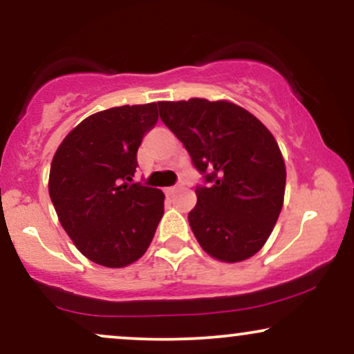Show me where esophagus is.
I'll use <instances>...</instances> for the list:
<instances>
[{
    "instance_id": "obj_1",
    "label": "esophagus",
    "mask_w": 354,
    "mask_h": 354,
    "mask_svg": "<svg viewBox=\"0 0 354 354\" xmlns=\"http://www.w3.org/2000/svg\"><path fill=\"white\" fill-rule=\"evenodd\" d=\"M176 189H180V185H174V186H169V188H166V193L168 194H173L174 191Z\"/></svg>"
}]
</instances>
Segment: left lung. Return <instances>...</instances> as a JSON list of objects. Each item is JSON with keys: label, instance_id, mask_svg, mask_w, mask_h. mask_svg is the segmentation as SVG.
Returning a JSON list of instances; mask_svg holds the SVG:
<instances>
[{"label": "left lung", "instance_id": "left-lung-1", "mask_svg": "<svg viewBox=\"0 0 354 354\" xmlns=\"http://www.w3.org/2000/svg\"><path fill=\"white\" fill-rule=\"evenodd\" d=\"M158 108L205 178L188 214L198 243L219 261L251 258L283 208L286 168L273 135L230 101H161Z\"/></svg>", "mask_w": 354, "mask_h": 354}]
</instances>
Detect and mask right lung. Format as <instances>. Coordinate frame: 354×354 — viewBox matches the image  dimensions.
Wrapping results in <instances>:
<instances>
[{"instance_id":"add662e5","label":"right lung","mask_w":354,"mask_h":354,"mask_svg":"<svg viewBox=\"0 0 354 354\" xmlns=\"http://www.w3.org/2000/svg\"><path fill=\"white\" fill-rule=\"evenodd\" d=\"M158 121V104L88 116L56 149L50 198L61 226L93 263L123 268L146 253L165 213V194L133 181L136 153Z\"/></svg>"}]
</instances>
